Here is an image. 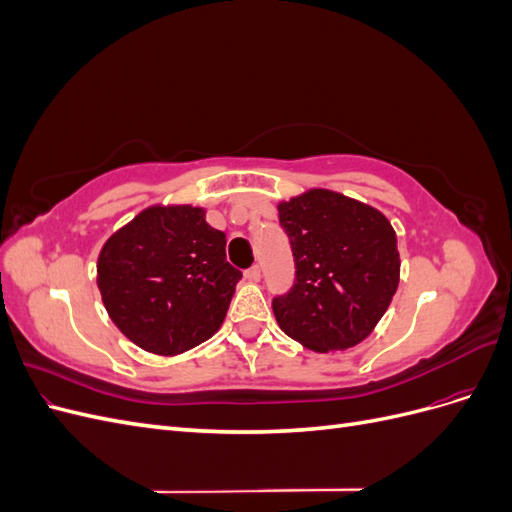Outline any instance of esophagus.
<instances>
[{
    "label": "esophagus",
    "mask_w": 512,
    "mask_h": 512,
    "mask_svg": "<svg viewBox=\"0 0 512 512\" xmlns=\"http://www.w3.org/2000/svg\"><path fill=\"white\" fill-rule=\"evenodd\" d=\"M245 280L247 282H260V267H252L245 271Z\"/></svg>",
    "instance_id": "esophagus-1"
}]
</instances>
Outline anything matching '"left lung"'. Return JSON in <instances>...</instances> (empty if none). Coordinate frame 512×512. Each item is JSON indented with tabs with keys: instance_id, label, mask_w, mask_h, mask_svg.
I'll return each mask as SVG.
<instances>
[{
	"instance_id": "1",
	"label": "left lung",
	"mask_w": 512,
	"mask_h": 512,
	"mask_svg": "<svg viewBox=\"0 0 512 512\" xmlns=\"http://www.w3.org/2000/svg\"><path fill=\"white\" fill-rule=\"evenodd\" d=\"M277 211L297 265L292 290L273 301L280 329L322 354L361 344L399 286L395 228L376 207L324 188Z\"/></svg>"
}]
</instances>
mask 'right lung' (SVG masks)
<instances>
[{
  "label": "right lung",
  "mask_w": 512,
  "mask_h": 512,
  "mask_svg": "<svg viewBox=\"0 0 512 512\" xmlns=\"http://www.w3.org/2000/svg\"><path fill=\"white\" fill-rule=\"evenodd\" d=\"M239 280L241 271L226 262V235L194 205L143 209L106 239L96 275L115 327L160 356L218 333Z\"/></svg>",
  "instance_id": "add662e5"
}]
</instances>
